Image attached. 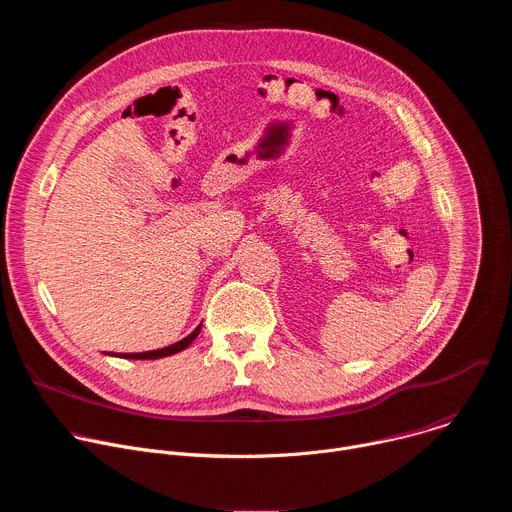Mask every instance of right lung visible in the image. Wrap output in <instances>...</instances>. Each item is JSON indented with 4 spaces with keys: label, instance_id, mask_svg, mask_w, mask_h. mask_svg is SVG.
<instances>
[{
    "label": "right lung",
    "instance_id": "right-lung-1",
    "mask_svg": "<svg viewBox=\"0 0 512 512\" xmlns=\"http://www.w3.org/2000/svg\"><path fill=\"white\" fill-rule=\"evenodd\" d=\"M196 338V332H192L190 336H186L184 340L172 344V346H166V348H160V350H152V352H131V354H123L127 358H158V356H168V354H176L184 348H188L192 344V340Z\"/></svg>",
    "mask_w": 512,
    "mask_h": 512
}]
</instances>
